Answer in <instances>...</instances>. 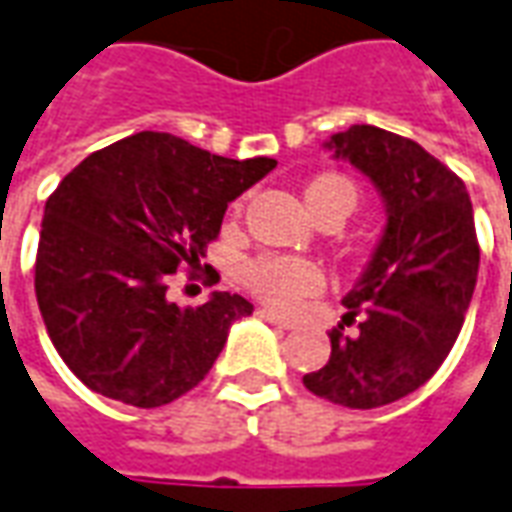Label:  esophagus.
<instances>
[{
	"instance_id": "obj_1",
	"label": "esophagus",
	"mask_w": 512,
	"mask_h": 512,
	"mask_svg": "<svg viewBox=\"0 0 512 512\" xmlns=\"http://www.w3.org/2000/svg\"><path fill=\"white\" fill-rule=\"evenodd\" d=\"M256 314H259L264 322H270V325H278V328H284V331H292V328H295V322H289V320H284V317H278V314H275V311H270V308H259Z\"/></svg>"
}]
</instances>
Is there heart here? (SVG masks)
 Here are the masks:
<instances>
[{"mask_svg":"<svg viewBox=\"0 0 512 512\" xmlns=\"http://www.w3.org/2000/svg\"><path fill=\"white\" fill-rule=\"evenodd\" d=\"M308 206L320 217L333 204L355 206V187L342 176H320L306 187ZM242 284L253 295L264 300L267 306L278 311H292L300 306V300L317 295L325 286V273L320 264L308 262L303 256H284V253H267L242 264L239 270Z\"/></svg>","mask_w":512,"mask_h":512,"instance_id":"obj_1","label":"heart"}]
</instances>
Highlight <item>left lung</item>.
<instances>
[{
	"mask_svg": "<svg viewBox=\"0 0 512 512\" xmlns=\"http://www.w3.org/2000/svg\"><path fill=\"white\" fill-rule=\"evenodd\" d=\"M328 148L372 179L389 223L342 300L350 322L361 317L358 331L333 328L328 364L303 375V386L369 411L408 397L444 364L474 295L480 245L466 184L419 143L355 123Z\"/></svg>",
	"mask_w": 512,
	"mask_h": 512,
	"instance_id": "8db88e82",
	"label": "left lung"
}]
</instances>
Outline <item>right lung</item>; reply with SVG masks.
I'll use <instances>...</instances> for the list:
<instances>
[{
    "label": "right lung",
    "instance_id": "obj_1",
    "mask_svg": "<svg viewBox=\"0 0 512 512\" xmlns=\"http://www.w3.org/2000/svg\"><path fill=\"white\" fill-rule=\"evenodd\" d=\"M275 159H228L137 132L82 159L43 209L35 295L49 339L88 389L134 408L179 400L209 375L253 306L215 292L179 308L170 275L195 273L228 204Z\"/></svg>",
    "mask_w": 512,
    "mask_h": 512
}]
</instances>
